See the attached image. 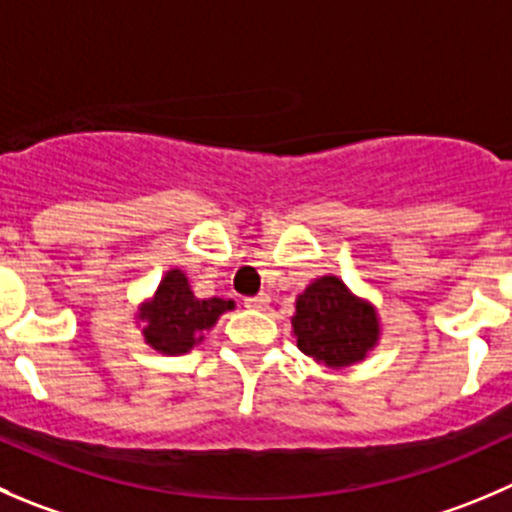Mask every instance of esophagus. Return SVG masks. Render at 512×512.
I'll return each mask as SVG.
<instances>
[{
  "mask_svg": "<svg viewBox=\"0 0 512 512\" xmlns=\"http://www.w3.org/2000/svg\"><path fill=\"white\" fill-rule=\"evenodd\" d=\"M267 305H270V295H265V292L255 297H245V307H250V310H265Z\"/></svg>",
  "mask_w": 512,
  "mask_h": 512,
  "instance_id": "esophagus-1",
  "label": "esophagus"
}]
</instances>
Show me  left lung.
<instances>
[{
  "mask_svg": "<svg viewBox=\"0 0 512 512\" xmlns=\"http://www.w3.org/2000/svg\"><path fill=\"white\" fill-rule=\"evenodd\" d=\"M292 332L297 347L327 367H347L365 360L380 340L377 310L352 295L335 275H322L297 295Z\"/></svg>",
  "mask_w": 512,
  "mask_h": 512,
  "instance_id": "8db88e82",
  "label": "left lung"
}]
</instances>
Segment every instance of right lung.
I'll use <instances>...</instances> for the list:
<instances>
[{
    "mask_svg": "<svg viewBox=\"0 0 512 512\" xmlns=\"http://www.w3.org/2000/svg\"><path fill=\"white\" fill-rule=\"evenodd\" d=\"M232 307L235 302L222 297L200 300L190 290L185 272L170 270L155 295L140 307L137 320L145 322L142 335L147 345L162 355H185L202 340V332L215 327L222 312Z\"/></svg>",
    "mask_w": 512,
    "mask_h": 512,
    "instance_id": "1",
    "label": "right lung"
}]
</instances>
